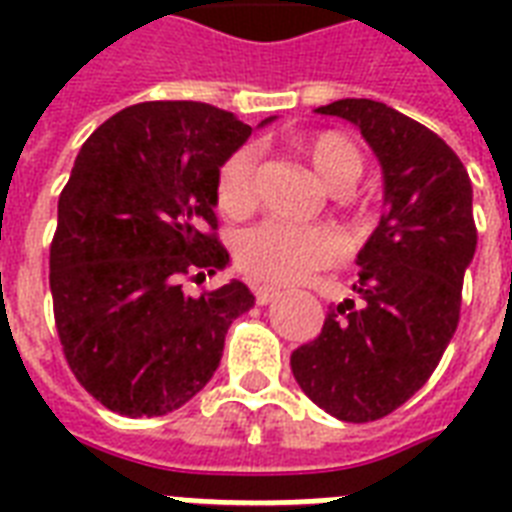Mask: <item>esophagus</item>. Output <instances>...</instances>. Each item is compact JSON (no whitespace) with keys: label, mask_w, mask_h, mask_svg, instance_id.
Returning a JSON list of instances; mask_svg holds the SVG:
<instances>
[{"label":"esophagus","mask_w":512,"mask_h":512,"mask_svg":"<svg viewBox=\"0 0 512 512\" xmlns=\"http://www.w3.org/2000/svg\"><path fill=\"white\" fill-rule=\"evenodd\" d=\"M276 297H279V289H276V287H268V284H260V287H255V300H257V305L273 303Z\"/></svg>","instance_id":"34e87169"}]
</instances>
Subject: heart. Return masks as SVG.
<instances>
[{
    "instance_id": "1",
    "label": "heart",
    "mask_w": 512,
    "mask_h": 512,
    "mask_svg": "<svg viewBox=\"0 0 512 512\" xmlns=\"http://www.w3.org/2000/svg\"><path fill=\"white\" fill-rule=\"evenodd\" d=\"M292 148L311 164L313 175L329 191H342L364 170L361 148L342 132L321 130L292 140ZM217 207L228 217L249 215L257 204L255 154L249 148L233 151L217 170ZM340 252V239L324 225H295L265 220L236 241V257L249 276L273 284L305 279L311 271L329 265Z\"/></svg>"
}]
</instances>
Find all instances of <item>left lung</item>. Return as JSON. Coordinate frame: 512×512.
Here are the masks:
<instances>
[{
  "label": "left lung",
  "instance_id": "8db88e82",
  "mask_svg": "<svg viewBox=\"0 0 512 512\" xmlns=\"http://www.w3.org/2000/svg\"><path fill=\"white\" fill-rule=\"evenodd\" d=\"M356 124L380 159L385 212L353 281L316 340L292 353L297 385L342 422L380 420L428 382L460 321L476 255L473 185L460 156L425 124L366 98L316 108Z\"/></svg>",
  "mask_w": 512,
  "mask_h": 512
}]
</instances>
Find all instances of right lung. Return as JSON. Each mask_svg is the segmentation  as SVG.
Instances as JSON below:
<instances>
[{
    "label": "right lung",
    "instance_id": "1",
    "mask_svg": "<svg viewBox=\"0 0 512 512\" xmlns=\"http://www.w3.org/2000/svg\"><path fill=\"white\" fill-rule=\"evenodd\" d=\"M249 132L209 103L148 100L100 124L76 156L50 244L52 311L71 372L111 412L162 417L191 401L233 319L255 305L241 281L183 292L228 263L217 170Z\"/></svg>",
    "mask_w": 512,
    "mask_h": 512
}]
</instances>
